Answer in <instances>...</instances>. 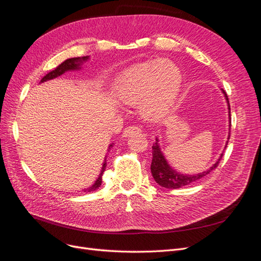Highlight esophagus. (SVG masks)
<instances>
[{
  "mask_svg": "<svg viewBox=\"0 0 261 261\" xmlns=\"http://www.w3.org/2000/svg\"><path fill=\"white\" fill-rule=\"evenodd\" d=\"M140 128L137 127V126H128L123 130V137H128L130 135H134V134H139Z\"/></svg>",
  "mask_w": 261,
  "mask_h": 261,
  "instance_id": "esophagus-1",
  "label": "esophagus"
}]
</instances>
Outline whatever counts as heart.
<instances>
[{"label":"heart","mask_w":261,"mask_h":261,"mask_svg":"<svg viewBox=\"0 0 261 261\" xmlns=\"http://www.w3.org/2000/svg\"><path fill=\"white\" fill-rule=\"evenodd\" d=\"M180 82L179 70L172 61H149L130 67L117 77L113 85V97L124 105L139 103L141 115L156 121L167 115L176 103Z\"/></svg>","instance_id":"obj_1"}]
</instances>
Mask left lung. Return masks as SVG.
<instances>
[{
	"instance_id": "1",
	"label": "left lung",
	"mask_w": 261,
	"mask_h": 261,
	"mask_svg": "<svg viewBox=\"0 0 261 261\" xmlns=\"http://www.w3.org/2000/svg\"><path fill=\"white\" fill-rule=\"evenodd\" d=\"M224 94V97L226 99L227 102V109H228V117L231 120V108H230V102H228V98L226 96V93L223 89H221ZM230 126H231V122H230ZM227 139H230V133H228V137ZM228 140L226 141V146H227ZM225 146V148H226ZM223 153H221L220 158L217 160V162L212 165L210 169H208L207 171H204L202 173H198V174H194V175H186V174H181V173H178L177 171L173 170L171 168V165L168 163L165 156L163 155L161 148L159 146V139L155 138V143L152 146V162H151V174L154 178V180L156 181L158 184L162 187L165 188H172V189H176L179 187H183L185 185L192 184L196 180H199L200 178H202L203 176H206L207 174L215 170L218 164L220 162V160L222 159Z\"/></svg>"
}]
</instances>
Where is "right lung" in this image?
<instances>
[{"mask_svg":"<svg viewBox=\"0 0 261 261\" xmlns=\"http://www.w3.org/2000/svg\"><path fill=\"white\" fill-rule=\"evenodd\" d=\"M89 60V57H83V58H72V59H67L65 60L63 63H61V64L55 68L54 70H52V72L46 74L40 83H44L46 81H51L53 80V78H57L59 76H61L62 74H64L65 72H68V70H78L82 68V64L84 62H87ZM113 146V144H111L109 146V149L111 148ZM106 167H107V156H105V161H103V164H102V168H101V172L100 174L98 176V178L96 179V181L94 183L88 187L84 189L83 192L85 193H89V192H93L96 191V189H98L102 183V174H103V172L106 171Z\"/></svg>","mask_w":261,"mask_h":261,"instance_id":"add662e5","label":"right lung"}]
</instances>
